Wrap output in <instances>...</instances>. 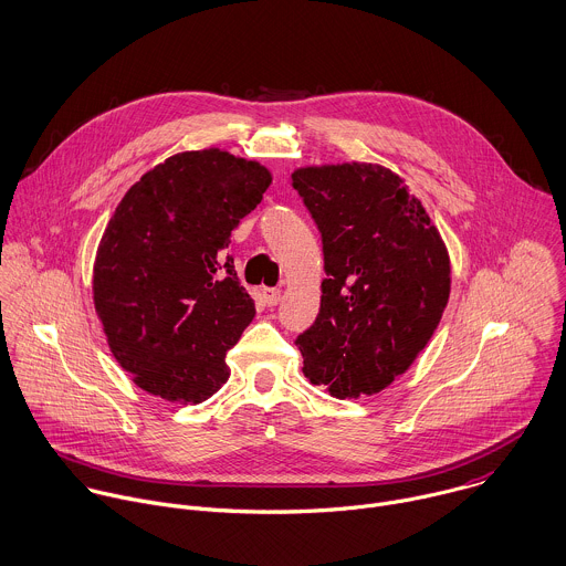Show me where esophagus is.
I'll use <instances>...</instances> for the list:
<instances>
[{"label":"esophagus","mask_w":566,"mask_h":566,"mask_svg":"<svg viewBox=\"0 0 566 566\" xmlns=\"http://www.w3.org/2000/svg\"><path fill=\"white\" fill-rule=\"evenodd\" d=\"M261 294H263V301H265L270 307L281 301V290H276V287H263Z\"/></svg>","instance_id":"1"}]
</instances>
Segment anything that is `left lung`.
I'll list each match as a JSON object with an SVG mask.
<instances>
[{
  "label": "left lung",
  "mask_w": 566,
  "mask_h": 566,
  "mask_svg": "<svg viewBox=\"0 0 566 566\" xmlns=\"http://www.w3.org/2000/svg\"><path fill=\"white\" fill-rule=\"evenodd\" d=\"M294 188L323 237L314 325L294 343L303 374L334 398L374 396L433 336L451 292L447 245L402 177L380 164L303 166Z\"/></svg>",
  "instance_id": "left-lung-1"
}]
</instances>
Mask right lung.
<instances>
[{
	"label": "right lung",
	"instance_id": "add662e5",
	"mask_svg": "<svg viewBox=\"0 0 566 566\" xmlns=\"http://www.w3.org/2000/svg\"><path fill=\"white\" fill-rule=\"evenodd\" d=\"M270 184L263 164L206 148L168 157L124 195L95 254L93 301L144 391L199 405L230 378L226 354L256 314L230 237Z\"/></svg>",
	"mask_w": 566,
	"mask_h": 566
}]
</instances>
